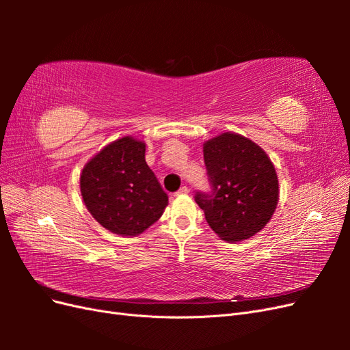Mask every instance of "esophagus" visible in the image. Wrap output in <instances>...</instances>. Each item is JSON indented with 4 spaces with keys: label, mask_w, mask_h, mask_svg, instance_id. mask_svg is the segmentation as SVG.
I'll list each match as a JSON object with an SVG mask.
<instances>
[{
    "label": "esophagus",
    "mask_w": 350,
    "mask_h": 350,
    "mask_svg": "<svg viewBox=\"0 0 350 350\" xmlns=\"http://www.w3.org/2000/svg\"><path fill=\"white\" fill-rule=\"evenodd\" d=\"M188 193H189L188 187H181V188H179V191L175 193V196H183V194H188Z\"/></svg>",
    "instance_id": "34e87169"
}]
</instances>
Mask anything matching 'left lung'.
<instances>
[{
    "label": "left lung",
    "instance_id": "left-lung-1",
    "mask_svg": "<svg viewBox=\"0 0 350 350\" xmlns=\"http://www.w3.org/2000/svg\"><path fill=\"white\" fill-rule=\"evenodd\" d=\"M213 191L197 193L208 226L220 239L239 242L264 229L279 203V179L267 153L237 133H221L203 144Z\"/></svg>",
    "mask_w": 350,
    "mask_h": 350
}]
</instances>
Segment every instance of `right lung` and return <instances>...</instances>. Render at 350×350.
Returning a JSON list of instances; mask_svg holds the SVG:
<instances>
[{
	"mask_svg": "<svg viewBox=\"0 0 350 350\" xmlns=\"http://www.w3.org/2000/svg\"><path fill=\"white\" fill-rule=\"evenodd\" d=\"M144 153V142L125 135L105 146L80 174L86 208L115 235L143 234L167 206V196L146 163Z\"/></svg>",
	"mask_w": 350,
	"mask_h": 350,
	"instance_id": "right-lung-1",
	"label": "right lung"
}]
</instances>
